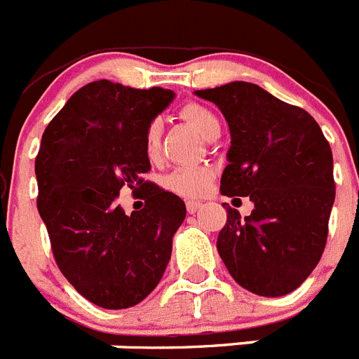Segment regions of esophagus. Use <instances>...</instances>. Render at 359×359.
I'll return each instance as SVG.
<instances>
[{"label": "esophagus", "mask_w": 359, "mask_h": 359, "mask_svg": "<svg viewBox=\"0 0 359 359\" xmlns=\"http://www.w3.org/2000/svg\"><path fill=\"white\" fill-rule=\"evenodd\" d=\"M201 207L203 205L199 201H187V212H189V214H196Z\"/></svg>", "instance_id": "1"}]
</instances>
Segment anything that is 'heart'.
<instances>
[{"label":"heart","instance_id":"obj_1","mask_svg":"<svg viewBox=\"0 0 359 359\" xmlns=\"http://www.w3.org/2000/svg\"><path fill=\"white\" fill-rule=\"evenodd\" d=\"M180 116L205 138H214L219 133L217 116L201 104H185L180 109ZM160 140L161 122L158 118H152L144 129V152L149 160H154L158 156ZM212 177H214L212 170L207 167H180L167 176L165 185L169 190H172L174 194L185 196V198H199L210 189Z\"/></svg>","mask_w":359,"mask_h":359}]
</instances>
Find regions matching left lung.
I'll list each match as a JSON object with an SVG mask.
<instances>
[{"label": "left lung", "instance_id": "left-lung-1", "mask_svg": "<svg viewBox=\"0 0 359 359\" xmlns=\"http://www.w3.org/2000/svg\"><path fill=\"white\" fill-rule=\"evenodd\" d=\"M196 95L214 102L230 128L221 194L248 196L255 207L244 219L226 208L219 255L244 290L261 297L291 293L327 243L336 194L331 145L306 109L257 84L230 82Z\"/></svg>", "mask_w": 359, "mask_h": 359}]
</instances>
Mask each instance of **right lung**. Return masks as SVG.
Segmentation results:
<instances>
[{"mask_svg": "<svg viewBox=\"0 0 359 359\" xmlns=\"http://www.w3.org/2000/svg\"><path fill=\"white\" fill-rule=\"evenodd\" d=\"M170 90L111 81L82 86L46 126L36 156L37 210L53 259L79 293L104 309H126L158 286L185 203L144 180L151 161L144 129L172 100ZM146 205L126 216L119 190Z\"/></svg>", "mask_w": 359, "mask_h": 359, "instance_id": "obj_1", "label": "right lung"}]
</instances>
